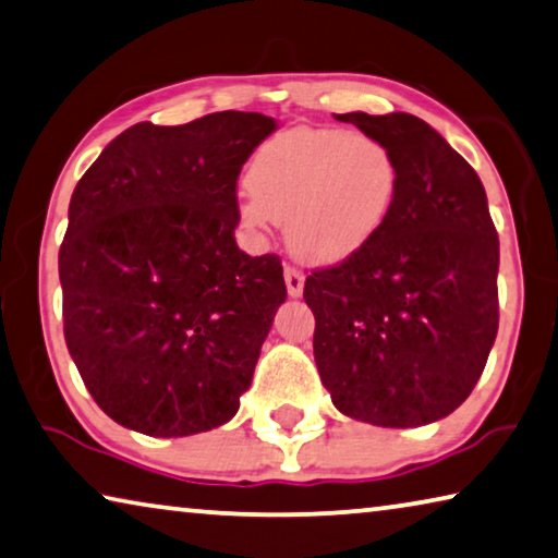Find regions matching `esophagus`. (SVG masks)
<instances>
[{
	"label": "esophagus",
	"mask_w": 558,
	"mask_h": 558,
	"mask_svg": "<svg viewBox=\"0 0 558 558\" xmlns=\"http://www.w3.org/2000/svg\"><path fill=\"white\" fill-rule=\"evenodd\" d=\"M286 286H288V295L290 298H300L305 288V276L293 265H286Z\"/></svg>",
	"instance_id": "1"
}]
</instances>
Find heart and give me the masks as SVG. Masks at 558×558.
I'll return each mask as SVG.
<instances>
[{
	"instance_id": "obj_1",
	"label": "heart",
	"mask_w": 558,
	"mask_h": 558,
	"mask_svg": "<svg viewBox=\"0 0 558 558\" xmlns=\"http://www.w3.org/2000/svg\"><path fill=\"white\" fill-rule=\"evenodd\" d=\"M238 218L251 231L286 223L295 258L335 265L383 231L400 193V161L383 138L344 129H290L255 151Z\"/></svg>"
}]
</instances>
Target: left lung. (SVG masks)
I'll list each match as a JSON object with an SVG mask.
<instances>
[{
    "label": "left lung",
    "instance_id": "obj_1",
    "mask_svg": "<svg viewBox=\"0 0 558 558\" xmlns=\"http://www.w3.org/2000/svg\"><path fill=\"white\" fill-rule=\"evenodd\" d=\"M383 138L400 193L352 258L313 270L303 298L332 404L377 427H420L472 395L499 330V238L474 168L412 113H335Z\"/></svg>",
    "mask_w": 558,
    "mask_h": 558
}]
</instances>
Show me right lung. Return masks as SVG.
I'll use <instances>...</instances> for the list:
<instances>
[{
	"instance_id": "add662e5",
	"label": "right lung",
	"mask_w": 558,
	"mask_h": 558,
	"mask_svg": "<svg viewBox=\"0 0 558 558\" xmlns=\"http://www.w3.org/2000/svg\"><path fill=\"white\" fill-rule=\"evenodd\" d=\"M276 121L136 123L76 183L59 247L69 355L94 402L148 437L220 427L286 303L278 255L235 243V185Z\"/></svg>"
}]
</instances>
